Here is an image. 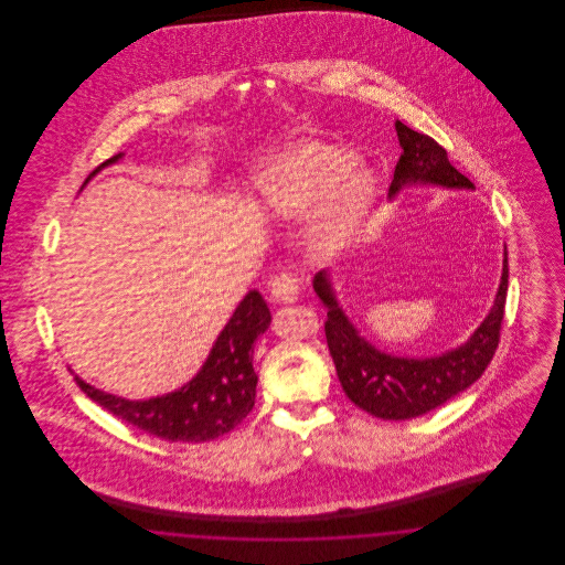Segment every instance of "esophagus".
<instances>
[{
    "label": "esophagus",
    "instance_id": "1",
    "mask_svg": "<svg viewBox=\"0 0 565 565\" xmlns=\"http://www.w3.org/2000/svg\"><path fill=\"white\" fill-rule=\"evenodd\" d=\"M300 292V286H298V279L290 273H281L273 279L270 284V296L273 300L277 302H295Z\"/></svg>",
    "mask_w": 565,
    "mask_h": 565
}]
</instances>
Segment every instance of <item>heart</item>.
<instances>
[{
    "instance_id": "obj_1",
    "label": "heart",
    "mask_w": 565,
    "mask_h": 565,
    "mask_svg": "<svg viewBox=\"0 0 565 565\" xmlns=\"http://www.w3.org/2000/svg\"><path fill=\"white\" fill-rule=\"evenodd\" d=\"M258 207L277 222L311 214L309 242L318 256L348 247L375 203V175L358 157L332 143L295 141L252 175Z\"/></svg>"
}]
</instances>
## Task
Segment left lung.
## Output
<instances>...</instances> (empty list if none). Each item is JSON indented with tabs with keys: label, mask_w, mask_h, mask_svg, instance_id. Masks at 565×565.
<instances>
[{
	"label": "left lung",
	"mask_w": 565,
	"mask_h": 565,
	"mask_svg": "<svg viewBox=\"0 0 565 565\" xmlns=\"http://www.w3.org/2000/svg\"><path fill=\"white\" fill-rule=\"evenodd\" d=\"M396 134L403 154L396 162L390 199L413 184L475 189L430 135L417 134L401 120H396ZM313 290L328 309L323 323L326 343L348 398L375 417L403 422L438 408L483 375L500 343L509 290V256L504 249L500 288L481 326L463 345L431 358H401L371 345L339 305L328 270L313 277Z\"/></svg>",
	"instance_id": "1"
}]
</instances>
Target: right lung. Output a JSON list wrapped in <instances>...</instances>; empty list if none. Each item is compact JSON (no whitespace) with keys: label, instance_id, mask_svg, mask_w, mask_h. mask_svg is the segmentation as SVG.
<instances>
[{"label":"right lung","instance_id":"add662e5","mask_svg":"<svg viewBox=\"0 0 565 565\" xmlns=\"http://www.w3.org/2000/svg\"><path fill=\"white\" fill-rule=\"evenodd\" d=\"M120 157L122 154H116L99 164L86 182ZM269 323L270 311L265 298L249 290L217 334L201 371L180 390L157 398L127 401L88 385L74 375V371L72 375L90 401L139 430L169 443H207L239 426L252 411L258 383L252 366V345Z\"/></svg>","mask_w":565,"mask_h":565}]
</instances>
